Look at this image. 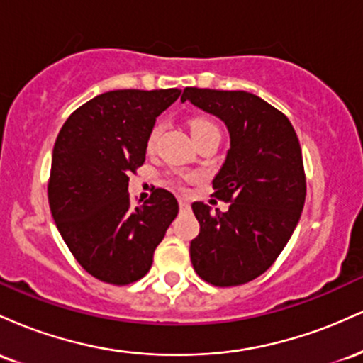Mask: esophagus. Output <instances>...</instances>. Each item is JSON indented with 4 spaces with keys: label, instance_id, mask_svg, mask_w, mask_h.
Returning a JSON list of instances; mask_svg holds the SVG:
<instances>
[{
    "label": "esophagus",
    "instance_id": "obj_1",
    "mask_svg": "<svg viewBox=\"0 0 363 363\" xmlns=\"http://www.w3.org/2000/svg\"><path fill=\"white\" fill-rule=\"evenodd\" d=\"M179 206H181V210H187L189 208V201L186 198H179Z\"/></svg>",
    "mask_w": 363,
    "mask_h": 363
}]
</instances>
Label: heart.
Returning a JSON list of instances; mask_svg holds the SVG:
<instances>
[{
	"label": "heart",
	"instance_id": "1",
	"mask_svg": "<svg viewBox=\"0 0 363 363\" xmlns=\"http://www.w3.org/2000/svg\"><path fill=\"white\" fill-rule=\"evenodd\" d=\"M160 129L162 128L158 126V124L150 129V133L147 136V150H148V152H152V150L155 148L158 135H160ZM189 129H191V135H193V138L198 145L201 143V141L211 138V136H220L218 126H216L213 121L208 119V118L191 119L189 121ZM187 181H191L189 174H176V176H172L169 179V182L172 186H182Z\"/></svg>",
	"mask_w": 363,
	"mask_h": 363
}]
</instances>
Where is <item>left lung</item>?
Wrapping results in <instances>:
<instances>
[{
	"label": "left lung",
	"instance_id": "left-lung-1",
	"mask_svg": "<svg viewBox=\"0 0 363 363\" xmlns=\"http://www.w3.org/2000/svg\"><path fill=\"white\" fill-rule=\"evenodd\" d=\"M181 101L215 114L230 133L213 179V196L230 206L211 213L193 203L199 234L191 262L211 285H244L277 261L301 220L307 189L297 133L281 111L249 91L187 86Z\"/></svg>",
	"mask_w": 363,
	"mask_h": 363
}]
</instances>
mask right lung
I'll use <instances>...</instances> for the list:
<instances>
[{
  "label": "right lung",
  "instance_id": "add662e5",
  "mask_svg": "<svg viewBox=\"0 0 363 363\" xmlns=\"http://www.w3.org/2000/svg\"><path fill=\"white\" fill-rule=\"evenodd\" d=\"M181 90H112L66 119L52 150L49 208L57 230L86 273L129 285L152 268L153 252L179 205L157 187L133 205L129 174L141 167L155 119Z\"/></svg>",
  "mask_w": 363,
  "mask_h": 363
}]
</instances>
